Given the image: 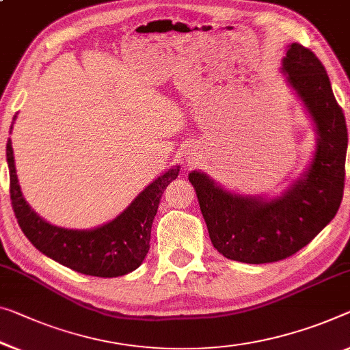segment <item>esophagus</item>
Returning a JSON list of instances; mask_svg holds the SVG:
<instances>
[{
  "mask_svg": "<svg viewBox=\"0 0 350 350\" xmlns=\"http://www.w3.org/2000/svg\"><path fill=\"white\" fill-rule=\"evenodd\" d=\"M197 161V154H191V157H187V164H193Z\"/></svg>",
  "mask_w": 350,
  "mask_h": 350,
  "instance_id": "esophagus-1",
  "label": "esophagus"
}]
</instances>
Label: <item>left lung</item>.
I'll return each instance as SVG.
<instances>
[{"mask_svg":"<svg viewBox=\"0 0 350 350\" xmlns=\"http://www.w3.org/2000/svg\"><path fill=\"white\" fill-rule=\"evenodd\" d=\"M280 70L314 125V157L304 174L277 196H245L205 172L189 174L214 249L249 265L294 255L330 224L342 200L347 128L325 68L310 50L291 44Z\"/></svg>","mask_w":350,"mask_h":350,"instance_id":"1","label":"left lung"}]
</instances>
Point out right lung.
Masks as SVG:
<instances>
[{
    "instance_id": "right-lung-1",
    "label": "right lung",
    "mask_w": 350,
    "mask_h": 350,
    "mask_svg": "<svg viewBox=\"0 0 350 350\" xmlns=\"http://www.w3.org/2000/svg\"><path fill=\"white\" fill-rule=\"evenodd\" d=\"M6 158L15 217L31 244L59 265L85 275L105 278L125 275L142 265L150 249L152 224L158 213L161 196L180 174V165L164 172L109 222L90 230H73L46 222L25 200L15 170L10 139L6 145Z\"/></svg>"
}]
</instances>
